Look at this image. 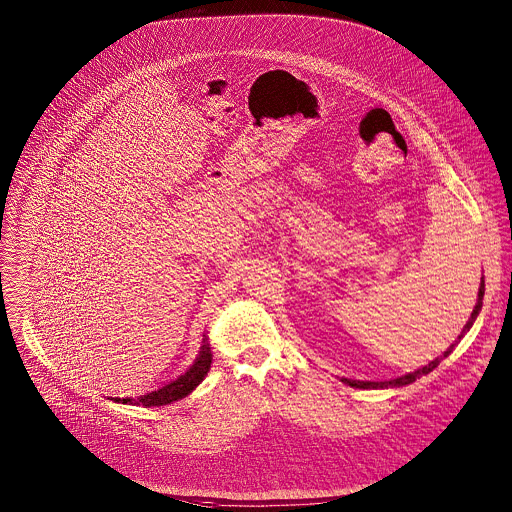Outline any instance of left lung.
I'll list each match as a JSON object with an SVG mask.
<instances>
[{"instance_id":"1","label":"left lung","mask_w":512,"mask_h":512,"mask_svg":"<svg viewBox=\"0 0 512 512\" xmlns=\"http://www.w3.org/2000/svg\"><path fill=\"white\" fill-rule=\"evenodd\" d=\"M483 295H485V281H481L479 297H477V305L473 308L471 318H469V322L465 324L463 332H467V330L473 326V322H475V318H477L479 310L483 307ZM451 350H453V346H451L443 356H439V358H435L433 362H429L427 366H423V368H419V370H415V372H409L406 376L396 378V380H388V382H360V380H348V378H340V380H342L344 384H348L350 388H360V390H378V388H400V386H408L411 382H415L417 378H421V376H425V374L433 372V368H437V366H439V362H441L445 356H449V354H451Z\"/></svg>"}]
</instances>
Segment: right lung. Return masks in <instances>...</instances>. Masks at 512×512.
Instances as JSON below:
<instances>
[{"label": "right lung", "mask_w": 512, "mask_h": 512, "mask_svg": "<svg viewBox=\"0 0 512 512\" xmlns=\"http://www.w3.org/2000/svg\"><path fill=\"white\" fill-rule=\"evenodd\" d=\"M211 366V352H209V344L202 346V352L198 356V360L194 362V366L184 374L180 376L178 380L162 386L160 390L152 392V394H146V396H140V398H122V400H114V402H122V404H132V406H144V408H152V406H166V404H172V402H178L182 398H186L190 392L196 390V386L202 382Z\"/></svg>", "instance_id": "1"}]
</instances>
